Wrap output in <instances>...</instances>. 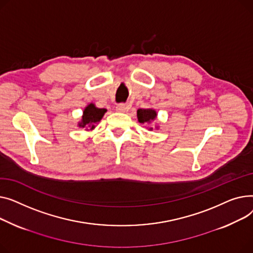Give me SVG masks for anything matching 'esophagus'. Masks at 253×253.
Returning a JSON list of instances; mask_svg holds the SVG:
<instances>
[{"label":"esophagus","mask_w":253,"mask_h":253,"mask_svg":"<svg viewBox=\"0 0 253 253\" xmlns=\"http://www.w3.org/2000/svg\"><path fill=\"white\" fill-rule=\"evenodd\" d=\"M127 110H128V107H127V105H126V104H118V105L116 106L117 112H126Z\"/></svg>","instance_id":"1"}]
</instances>
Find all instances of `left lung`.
<instances>
[{"label": "left lung", "instance_id": "obj_1", "mask_svg": "<svg viewBox=\"0 0 253 253\" xmlns=\"http://www.w3.org/2000/svg\"><path fill=\"white\" fill-rule=\"evenodd\" d=\"M137 117H138V122L142 125H150L152 124L156 118H157V112L155 109L153 108H140L137 110ZM156 128H158L159 126H155ZM149 130H152L153 127L152 126H149L147 127Z\"/></svg>", "mask_w": 253, "mask_h": 253}]
</instances>
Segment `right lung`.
I'll use <instances>...</instances> for the list:
<instances>
[{"label": "right lung", "mask_w": 253, "mask_h": 253, "mask_svg": "<svg viewBox=\"0 0 253 253\" xmlns=\"http://www.w3.org/2000/svg\"><path fill=\"white\" fill-rule=\"evenodd\" d=\"M107 112L105 108H98L94 103H90L84 107L81 122L78 123V126L85 128V130H92L96 127L98 123L101 122L102 117Z\"/></svg>", "instance_id": "add662e5"}]
</instances>
